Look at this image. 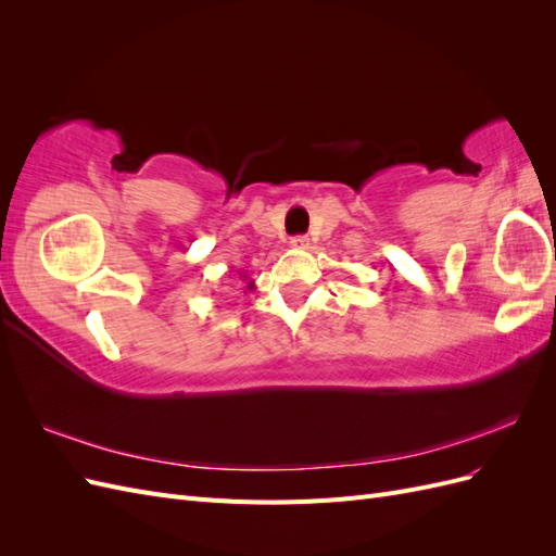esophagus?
<instances>
[{"label": "esophagus", "instance_id": "obj_1", "mask_svg": "<svg viewBox=\"0 0 556 556\" xmlns=\"http://www.w3.org/2000/svg\"><path fill=\"white\" fill-rule=\"evenodd\" d=\"M290 243H292V248H308V239L306 237H294Z\"/></svg>", "mask_w": 556, "mask_h": 556}]
</instances>
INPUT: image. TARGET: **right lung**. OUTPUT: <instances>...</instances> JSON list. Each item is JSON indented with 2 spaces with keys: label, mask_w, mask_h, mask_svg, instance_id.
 Masks as SVG:
<instances>
[{
  "label": "right lung",
  "mask_w": 556,
  "mask_h": 556,
  "mask_svg": "<svg viewBox=\"0 0 556 556\" xmlns=\"http://www.w3.org/2000/svg\"><path fill=\"white\" fill-rule=\"evenodd\" d=\"M241 276H243V280H245V278H248V274H241ZM245 288H248V290H252V288H255V282H252V280H250V282H248V285H245Z\"/></svg>",
  "instance_id": "right-lung-1"
}]
</instances>
